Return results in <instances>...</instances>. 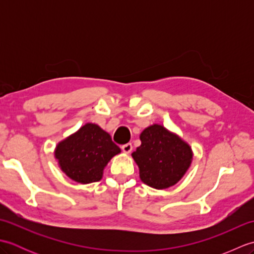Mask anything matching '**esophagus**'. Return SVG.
Returning <instances> with one entry per match:
<instances>
[{
  "instance_id": "34e87169",
  "label": "esophagus",
  "mask_w": 254,
  "mask_h": 254,
  "mask_svg": "<svg viewBox=\"0 0 254 254\" xmlns=\"http://www.w3.org/2000/svg\"><path fill=\"white\" fill-rule=\"evenodd\" d=\"M132 148H133V146H132L131 143L124 144L121 146V149L123 150V153H126V154H130L132 152Z\"/></svg>"
}]
</instances>
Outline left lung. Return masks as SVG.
Instances as JSON below:
<instances>
[{"label":"left lung","instance_id":"left-lung-1","mask_svg":"<svg viewBox=\"0 0 254 254\" xmlns=\"http://www.w3.org/2000/svg\"><path fill=\"white\" fill-rule=\"evenodd\" d=\"M139 138L142 144L132 157L139 168L141 180L158 190L176 185L191 165V147L159 124L145 128Z\"/></svg>","mask_w":254,"mask_h":254}]
</instances>
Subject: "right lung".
Segmentation results:
<instances>
[{
	"mask_svg": "<svg viewBox=\"0 0 254 254\" xmlns=\"http://www.w3.org/2000/svg\"><path fill=\"white\" fill-rule=\"evenodd\" d=\"M121 152L111 136L97 124L87 123L58 144L56 158L62 171L79 183L99 181L113 156Z\"/></svg>",
	"mask_w": 254,
	"mask_h": 254,
	"instance_id": "add662e5",
	"label": "right lung"
}]
</instances>
